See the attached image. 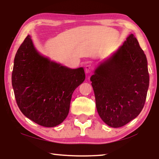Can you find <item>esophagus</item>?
<instances>
[{
  "mask_svg": "<svg viewBox=\"0 0 159 159\" xmlns=\"http://www.w3.org/2000/svg\"><path fill=\"white\" fill-rule=\"evenodd\" d=\"M85 72L87 74L88 73H90L91 71H92V66L90 65V64H88V65L85 66Z\"/></svg>",
  "mask_w": 159,
  "mask_h": 159,
  "instance_id": "34e87169",
  "label": "esophagus"
}]
</instances>
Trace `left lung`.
<instances>
[{
	"label": "left lung",
	"mask_w": 159,
	"mask_h": 159,
	"mask_svg": "<svg viewBox=\"0 0 159 159\" xmlns=\"http://www.w3.org/2000/svg\"><path fill=\"white\" fill-rule=\"evenodd\" d=\"M96 107L112 128L127 124L143 109L149 84L147 60L138 40L130 34L90 78Z\"/></svg>",
	"instance_id": "1"
}]
</instances>
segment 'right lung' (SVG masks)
Instances as JSON below:
<instances>
[{
	"instance_id": "add662e5",
	"label": "right lung",
	"mask_w": 159,
	"mask_h": 159,
	"mask_svg": "<svg viewBox=\"0 0 159 159\" xmlns=\"http://www.w3.org/2000/svg\"><path fill=\"white\" fill-rule=\"evenodd\" d=\"M85 78L83 67L71 69L41 55L27 36L16 53L12 84L22 114L50 128L66 118L72 94Z\"/></svg>"
}]
</instances>
